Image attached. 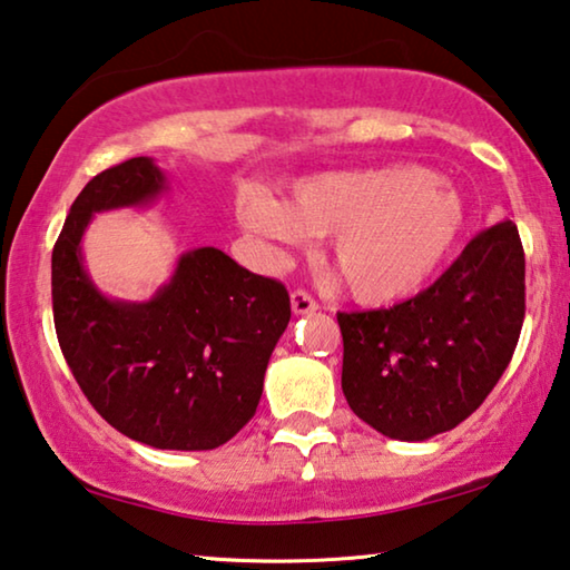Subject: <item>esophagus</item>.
Here are the masks:
<instances>
[{
    "label": "esophagus",
    "mask_w": 570,
    "mask_h": 570,
    "mask_svg": "<svg viewBox=\"0 0 570 570\" xmlns=\"http://www.w3.org/2000/svg\"><path fill=\"white\" fill-rule=\"evenodd\" d=\"M292 309L294 314H312L317 312V302H314L307 292L296 288V292H292Z\"/></svg>",
    "instance_id": "34e87169"
}]
</instances>
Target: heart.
I'll return each mask as SVG.
<instances>
[{"label":"heart","instance_id":"heart-1","mask_svg":"<svg viewBox=\"0 0 570 570\" xmlns=\"http://www.w3.org/2000/svg\"><path fill=\"white\" fill-rule=\"evenodd\" d=\"M245 230L278 245L330 237L327 261L361 304L417 292L463 233V204L428 168L384 166L299 181L286 204L261 189L237 194Z\"/></svg>","mask_w":570,"mask_h":570}]
</instances>
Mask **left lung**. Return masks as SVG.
<instances>
[{
    "instance_id": "1",
    "label": "left lung",
    "mask_w": 570,
    "mask_h": 570,
    "mask_svg": "<svg viewBox=\"0 0 570 570\" xmlns=\"http://www.w3.org/2000/svg\"><path fill=\"white\" fill-rule=\"evenodd\" d=\"M522 320L524 250L504 219L412 299L337 314L347 404L381 435L406 443L453 430L502 379Z\"/></svg>"
}]
</instances>
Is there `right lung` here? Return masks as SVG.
<instances>
[{
	"mask_svg": "<svg viewBox=\"0 0 570 570\" xmlns=\"http://www.w3.org/2000/svg\"><path fill=\"white\" fill-rule=\"evenodd\" d=\"M164 189L146 156L83 186L50 263L56 335L76 384L115 430L160 450H212L256 414L292 302L282 282L217 248L184 253L150 302L107 299L81 261L91 215L140 207Z\"/></svg>",
	"mask_w": 570,
	"mask_h": 570,
	"instance_id": "add662e5",
	"label": "right lung"
}]
</instances>
